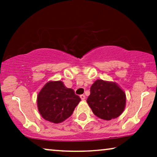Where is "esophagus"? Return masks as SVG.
Listing matches in <instances>:
<instances>
[{
    "mask_svg": "<svg viewBox=\"0 0 157 157\" xmlns=\"http://www.w3.org/2000/svg\"><path fill=\"white\" fill-rule=\"evenodd\" d=\"M80 98L81 100H84L86 98V96L85 95H83V94H81V95H80Z\"/></svg>",
    "mask_w": 157,
    "mask_h": 157,
    "instance_id": "esophagus-1",
    "label": "esophagus"
}]
</instances>
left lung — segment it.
Wrapping results in <instances>:
<instances>
[{"label":"left lung","mask_w":157,"mask_h":157,"mask_svg":"<svg viewBox=\"0 0 157 157\" xmlns=\"http://www.w3.org/2000/svg\"><path fill=\"white\" fill-rule=\"evenodd\" d=\"M86 101L96 117L111 120L119 117L126 105V94L116 83L96 80Z\"/></svg>","instance_id":"8db88e82"}]
</instances>
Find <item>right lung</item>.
<instances>
[{
	"label": "right lung",
	"instance_id": "obj_1",
	"mask_svg": "<svg viewBox=\"0 0 157 157\" xmlns=\"http://www.w3.org/2000/svg\"><path fill=\"white\" fill-rule=\"evenodd\" d=\"M81 98L61 81H49L37 97L39 113L47 121L58 124L71 117Z\"/></svg>",
	"mask_w": 157,
	"mask_h": 157
}]
</instances>
